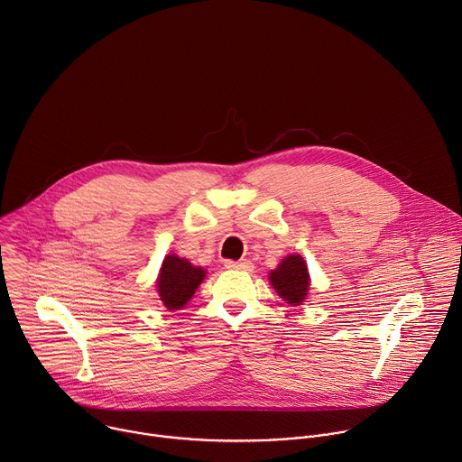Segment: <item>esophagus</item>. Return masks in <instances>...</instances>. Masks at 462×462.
<instances>
[{
    "instance_id": "obj_1",
    "label": "esophagus",
    "mask_w": 462,
    "mask_h": 462,
    "mask_svg": "<svg viewBox=\"0 0 462 462\" xmlns=\"http://www.w3.org/2000/svg\"><path fill=\"white\" fill-rule=\"evenodd\" d=\"M224 265L227 269H236V271H253V263L249 260H240V262H235V260H226Z\"/></svg>"
}]
</instances>
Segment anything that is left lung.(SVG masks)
Here are the masks:
<instances>
[{
  "mask_svg": "<svg viewBox=\"0 0 462 462\" xmlns=\"http://www.w3.org/2000/svg\"><path fill=\"white\" fill-rule=\"evenodd\" d=\"M271 286L276 290L288 304L304 302L310 288L308 265L300 254H290L282 263L269 273Z\"/></svg>",
  "mask_w": 462,
  "mask_h": 462,
  "instance_id": "1",
  "label": "left lung"
}]
</instances>
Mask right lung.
<instances>
[{
	"mask_svg": "<svg viewBox=\"0 0 462 462\" xmlns=\"http://www.w3.org/2000/svg\"><path fill=\"white\" fill-rule=\"evenodd\" d=\"M206 271L202 267L191 265L186 258L174 254L165 256L158 279V295L167 310L174 311L186 306L195 295L197 288L204 281Z\"/></svg>",
	"mask_w": 462,
	"mask_h": 462,
	"instance_id": "add662e5",
	"label": "right lung"
}]
</instances>
